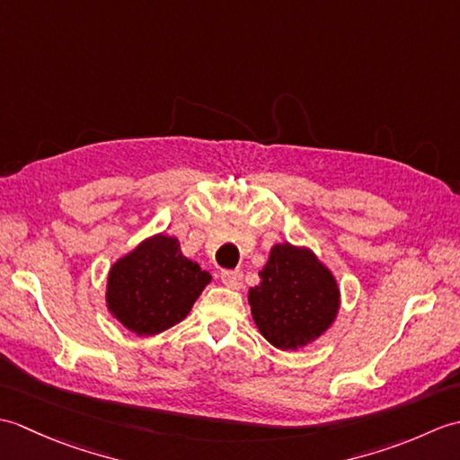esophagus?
Wrapping results in <instances>:
<instances>
[{
	"label": "esophagus",
	"instance_id": "34e87169",
	"mask_svg": "<svg viewBox=\"0 0 460 460\" xmlns=\"http://www.w3.org/2000/svg\"><path fill=\"white\" fill-rule=\"evenodd\" d=\"M223 285L233 290H239L243 287V272L241 270H223L221 272Z\"/></svg>",
	"mask_w": 460,
	"mask_h": 460
}]
</instances>
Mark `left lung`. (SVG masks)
I'll list each match as a JSON object with an SVG mask.
<instances>
[{
    "label": "left lung",
    "instance_id": "left-lung-1",
    "mask_svg": "<svg viewBox=\"0 0 460 460\" xmlns=\"http://www.w3.org/2000/svg\"><path fill=\"white\" fill-rule=\"evenodd\" d=\"M261 282L249 288L251 314L269 344L302 349L324 336L340 312V287L310 247H270Z\"/></svg>",
    "mask_w": 460,
    "mask_h": 460
}]
</instances>
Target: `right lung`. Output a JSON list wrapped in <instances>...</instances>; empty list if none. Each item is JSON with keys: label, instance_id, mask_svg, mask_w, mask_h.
<instances>
[{"label": "right lung", "instance_id": "right-lung-1", "mask_svg": "<svg viewBox=\"0 0 460 460\" xmlns=\"http://www.w3.org/2000/svg\"><path fill=\"white\" fill-rule=\"evenodd\" d=\"M209 282L208 270L183 257L178 239L155 233L111 267L106 308L132 334L155 336L180 324Z\"/></svg>", "mask_w": 460, "mask_h": 460}]
</instances>
